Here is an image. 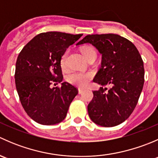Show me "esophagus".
Here are the masks:
<instances>
[{
  "instance_id": "1",
  "label": "esophagus",
  "mask_w": 158,
  "mask_h": 158,
  "mask_svg": "<svg viewBox=\"0 0 158 158\" xmlns=\"http://www.w3.org/2000/svg\"><path fill=\"white\" fill-rule=\"evenodd\" d=\"M84 90H85V89H84L79 88V94H82V92H84Z\"/></svg>"
}]
</instances>
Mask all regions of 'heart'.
<instances>
[{
  "label": "heart",
  "mask_w": 158,
  "mask_h": 158,
  "mask_svg": "<svg viewBox=\"0 0 158 158\" xmlns=\"http://www.w3.org/2000/svg\"><path fill=\"white\" fill-rule=\"evenodd\" d=\"M82 52L84 56L86 58L87 60L91 59L93 56H96V51L92 47H84L82 49ZM68 51H65L62 54L60 60V66L63 69H66L67 67V57H68ZM93 77V73L88 72V73H80V72H76V73H69L67 76V81L69 83L73 85H76L79 87H85L90 82L91 79Z\"/></svg>",
  "instance_id": "heart-1"
}]
</instances>
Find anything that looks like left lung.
Returning <instances> with one entry per match:
<instances>
[{
    "label": "left lung",
    "mask_w": 158,
    "mask_h": 158,
    "mask_svg": "<svg viewBox=\"0 0 158 158\" xmlns=\"http://www.w3.org/2000/svg\"><path fill=\"white\" fill-rule=\"evenodd\" d=\"M85 44H92L102 54L101 69L93 80L102 87L92 92L89 117L103 127L120 125L133 112L142 91V58L131 41L117 34L87 35L76 45Z\"/></svg>",
    "instance_id": "left-lung-1"
}]
</instances>
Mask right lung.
I'll return each mask as SVG.
<instances>
[{
    "mask_svg": "<svg viewBox=\"0 0 158 158\" xmlns=\"http://www.w3.org/2000/svg\"><path fill=\"white\" fill-rule=\"evenodd\" d=\"M82 34L47 32L36 35L24 46L16 62L15 84L20 103L37 123L56 125L64 120L78 89L63 81L62 54Z\"/></svg>",
    "mask_w": 158,
    "mask_h": 158,
    "instance_id": "right-lung-1",
    "label": "right lung"
}]
</instances>
